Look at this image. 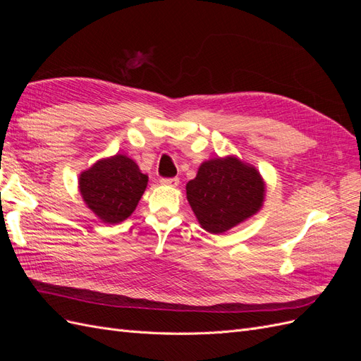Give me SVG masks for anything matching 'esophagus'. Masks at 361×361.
<instances>
[{
  "label": "esophagus",
  "mask_w": 361,
  "mask_h": 361,
  "mask_svg": "<svg viewBox=\"0 0 361 361\" xmlns=\"http://www.w3.org/2000/svg\"><path fill=\"white\" fill-rule=\"evenodd\" d=\"M161 183L166 185V187H178L179 179L178 178H162Z\"/></svg>",
  "instance_id": "esophagus-1"
}]
</instances>
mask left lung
<instances>
[{"mask_svg":"<svg viewBox=\"0 0 361 361\" xmlns=\"http://www.w3.org/2000/svg\"><path fill=\"white\" fill-rule=\"evenodd\" d=\"M187 199L204 231L224 233L260 209L265 182L236 157L215 158L204 161L187 183Z\"/></svg>","mask_w":361,"mask_h":361,"instance_id":"1","label":"left lung"}]
</instances>
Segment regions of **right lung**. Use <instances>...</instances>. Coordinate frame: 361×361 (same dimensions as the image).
<instances>
[{
    "mask_svg": "<svg viewBox=\"0 0 361 361\" xmlns=\"http://www.w3.org/2000/svg\"><path fill=\"white\" fill-rule=\"evenodd\" d=\"M147 180L133 159L117 154L94 162L78 182L87 207L104 223L116 224L135 211Z\"/></svg>",
    "mask_w": 361,
    "mask_h": 361,
    "instance_id": "right-lung-1",
    "label": "right lung"
}]
</instances>
